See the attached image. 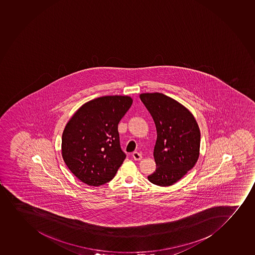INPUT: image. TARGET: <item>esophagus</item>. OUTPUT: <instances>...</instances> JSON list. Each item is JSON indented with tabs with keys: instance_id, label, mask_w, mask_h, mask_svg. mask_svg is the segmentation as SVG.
<instances>
[{
	"instance_id": "esophagus-1",
	"label": "esophagus",
	"mask_w": 255,
	"mask_h": 255,
	"mask_svg": "<svg viewBox=\"0 0 255 255\" xmlns=\"http://www.w3.org/2000/svg\"><path fill=\"white\" fill-rule=\"evenodd\" d=\"M132 156H133V158L135 161H140L142 158V156H141V154L139 153V152H137V151H134L132 153Z\"/></svg>"
}]
</instances>
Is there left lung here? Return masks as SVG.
Returning a JSON list of instances; mask_svg holds the SVG:
<instances>
[{
    "label": "left lung",
    "mask_w": 255,
    "mask_h": 255,
    "mask_svg": "<svg viewBox=\"0 0 255 255\" xmlns=\"http://www.w3.org/2000/svg\"><path fill=\"white\" fill-rule=\"evenodd\" d=\"M140 100L156 125V171L148 180L173 185L192 169L200 156V131L194 115L175 99L160 93H141Z\"/></svg>",
    "instance_id": "obj_1"
}]
</instances>
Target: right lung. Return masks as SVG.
Wrapping results in <instances>:
<instances>
[{"label": "right lung", "instance_id": "1", "mask_svg": "<svg viewBox=\"0 0 255 255\" xmlns=\"http://www.w3.org/2000/svg\"><path fill=\"white\" fill-rule=\"evenodd\" d=\"M129 96H104L87 102L66 124L62 134L64 162L78 179L99 186L113 179L126 154L118 125L131 107Z\"/></svg>", "mask_w": 255, "mask_h": 255}]
</instances>
